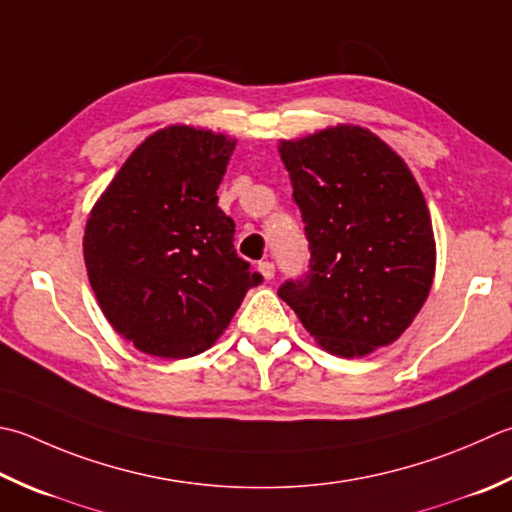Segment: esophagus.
Instances as JSON below:
<instances>
[{"instance_id":"34e87169","label":"esophagus","mask_w":512,"mask_h":512,"mask_svg":"<svg viewBox=\"0 0 512 512\" xmlns=\"http://www.w3.org/2000/svg\"><path fill=\"white\" fill-rule=\"evenodd\" d=\"M257 270L262 273L264 279H273L275 277V264L273 262H259Z\"/></svg>"}]
</instances>
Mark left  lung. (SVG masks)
Returning a JSON list of instances; mask_svg holds the SVG:
<instances>
[{"instance_id":"8db88e82","label":"left lung","mask_w":512,"mask_h":512,"mask_svg":"<svg viewBox=\"0 0 512 512\" xmlns=\"http://www.w3.org/2000/svg\"><path fill=\"white\" fill-rule=\"evenodd\" d=\"M310 270L279 297L326 353L364 357L404 335L433 286L437 248L417 179L382 137L337 124L279 139Z\"/></svg>"}]
</instances>
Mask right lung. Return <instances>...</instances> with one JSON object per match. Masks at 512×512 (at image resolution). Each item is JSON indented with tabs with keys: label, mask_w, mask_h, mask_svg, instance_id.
Returning a JSON list of instances; mask_svg holds the SVG:
<instances>
[{
	"label": "right lung",
	"mask_w": 512,
	"mask_h": 512,
	"mask_svg": "<svg viewBox=\"0 0 512 512\" xmlns=\"http://www.w3.org/2000/svg\"><path fill=\"white\" fill-rule=\"evenodd\" d=\"M237 139L175 124L148 135L90 208L88 282L108 324L146 355L186 359L224 335L250 286L217 206Z\"/></svg>",
	"instance_id": "add662e5"
}]
</instances>
